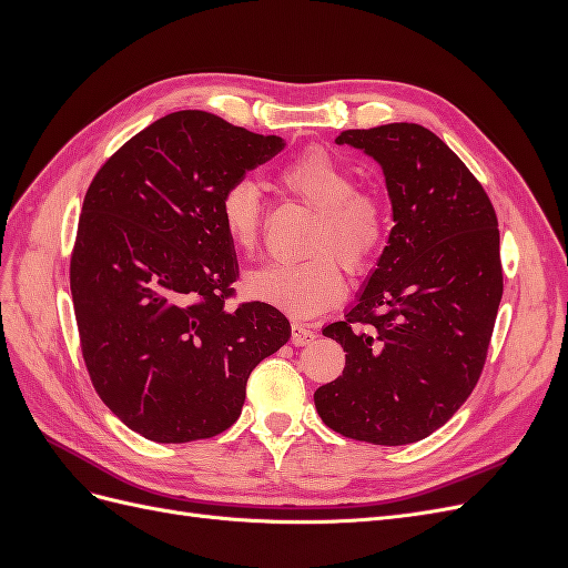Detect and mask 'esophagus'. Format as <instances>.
Here are the masks:
<instances>
[{"instance_id":"34e87169","label":"esophagus","mask_w":568,"mask_h":568,"mask_svg":"<svg viewBox=\"0 0 568 568\" xmlns=\"http://www.w3.org/2000/svg\"><path fill=\"white\" fill-rule=\"evenodd\" d=\"M311 341H315V332L311 326H305L301 322L291 326V343H294V346H307Z\"/></svg>"}]
</instances>
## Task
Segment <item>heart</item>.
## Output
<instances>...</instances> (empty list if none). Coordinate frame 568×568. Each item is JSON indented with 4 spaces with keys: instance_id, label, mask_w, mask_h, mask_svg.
I'll use <instances>...</instances> for the list:
<instances>
[{
    "instance_id": "b5f03b06",
    "label": "heart",
    "mask_w": 568,
    "mask_h": 568,
    "mask_svg": "<svg viewBox=\"0 0 568 568\" xmlns=\"http://www.w3.org/2000/svg\"><path fill=\"white\" fill-rule=\"evenodd\" d=\"M291 194L317 213V225L307 242L313 257L303 263H272L253 270L246 291L263 303L296 317L317 315L343 296V274L359 270L379 251L386 220L382 205L357 194V182L326 151H307L291 161L280 175ZM220 220L232 242L253 248L261 236L263 194L251 180L232 182L220 199Z\"/></svg>"
}]
</instances>
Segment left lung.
I'll return each instance as SVG.
<instances>
[{"mask_svg": "<svg viewBox=\"0 0 568 568\" xmlns=\"http://www.w3.org/2000/svg\"><path fill=\"white\" fill-rule=\"evenodd\" d=\"M379 163L393 230L346 320L322 334L346 367L315 390L322 422L374 445L432 436L469 398L503 301L493 203L443 140L415 123L346 130Z\"/></svg>", "mask_w": 568, "mask_h": 568, "instance_id": "obj_1", "label": "left lung"}]
</instances>
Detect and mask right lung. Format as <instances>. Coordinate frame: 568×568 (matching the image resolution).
<instances>
[{"label": "right lung", "mask_w": 568, "mask_h": 568, "mask_svg": "<svg viewBox=\"0 0 568 568\" xmlns=\"http://www.w3.org/2000/svg\"><path fill=\"white\" fill-rule=\"evenodd\" d=\"M286 146L205 111L159 118L120 146L82 203L71 294L99 398L134 434L189 443L230 428L255 365L291 336L267 303L227 311L225 189Z\"/></svg>", "instance_id": "obj_1"}]
</instances>
